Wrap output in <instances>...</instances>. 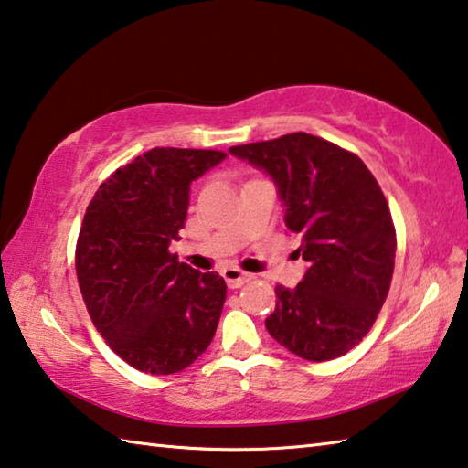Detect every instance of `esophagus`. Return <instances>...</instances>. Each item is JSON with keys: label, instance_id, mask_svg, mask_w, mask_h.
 Wrapping results in <instances>:
<instances>
[{"label": "esophagus", "instance_id": "34e87169", "mask_svg": "<svg viewBox=\"0 0 468 468\" xmlns=\"http://www.w3.org/2000/svg\"><path fill=\"white\" fill-rule=\"evenodd\" d=\"M223 279L227 281L229 289H239L241 284H245V282H248V281L251 279V276H250L248 272L239 271V268L229 266V268H225V271H223Z\"/></svg>", "mask_w": 468, "mask_h": 468}]
</instances>
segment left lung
Wrapping results in <instances>:
<instances>
[{
    "label": "left lung",
    "mask_w": 468,
    "mask_h": 468,
    "mask_svg": "<svg viewBox=\"0 0 468 468\" xmlns=\"http://www.w3.org/2000/svg\"><path fill=\"white\" fill-rule=\"evenodd\" d=\"M229 153L271 176L307 262L295 289L276 287L266 330L301 359L340 357L374 326L394 272L396 233L376 177L357 154L305 132Z\"/></svg>",
    "instance_id": "8db88e82"
}]
</instances>
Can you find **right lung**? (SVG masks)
Here are the masks:
<instances>
[{"label": "right lung", "mask_w": 468, "mask_h": 468, "mask_svg": "<svg viewBox=\"0 0 468 468\" xmlns=\"http://www.w3.org/2000/svg\"><path fill=\"white\" fill-rule=\"evenodd\" d=\"M225 156L153 148L105 179L86 208L76 245L86 310L107 345L144 374L192 366L217 332L223 276L179 262L169 245L181 239L192 181Z\"/></svg>", "instance_id": "add662e5"}]
</instances>
